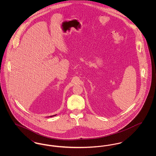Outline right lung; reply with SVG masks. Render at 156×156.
I'll list each match as a JSON object with an SVG mask.
<instances>
[{"mask_svg":"<svg viewBox=\"0 0 156 156\" xmlns=\"http://www.w3.org/2000/svg\"><path fill=\"white\" fill-rule=\"evenodd\" d=\"M57 115H52V116H48V117H52V116H56Z\"/></svg>","mask_w":156,"mask_h":156,"instance_id":"1","label":"right lung"}]
</instances>
